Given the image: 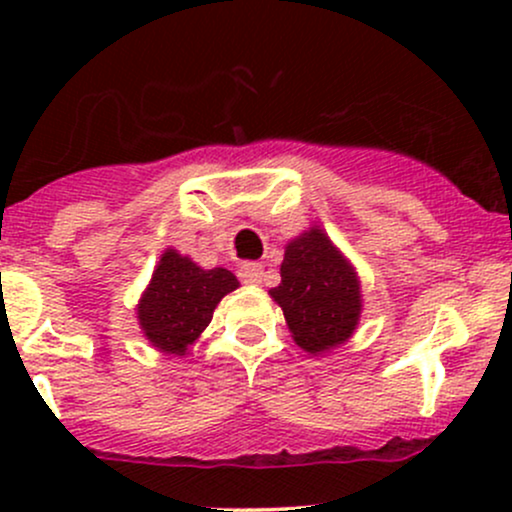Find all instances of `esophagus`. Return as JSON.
Wrapping results in <instances>:
<instances>
[{
  "label": "esophagus",
  "instance_id": "1",
  "mask_svg": "<svg viewBox=\"0 0 512 512\" xmlns=\"http://www.w3.org/2000/svg\"><path fill=\"white\" fill-rule=\"evenodd\" d=\"M238 276H240V281H245V284H260L262 276H264V267L260 262H245V264H240Z\"/></svg>",
  "mask_w": 512,
  "mask_h": 512
}]
</instances>
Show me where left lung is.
<instances>
[{"mask_svg": "<svg viewBox=\"0 0 512 512\" xmlns=\"http://www.w3.org/2000/svg\"><path fill=\"white\" fill-rule=\"evenodd\" d=\"M269 293L284 310L296 344L310 354L344 344L361 315L354 269L320 228L289 243L281 284Z\"/></svg>", "mask_w": 512, "mask_h": 512, "instance_id": "obj_1", "label": "left lung"}]
</instances>
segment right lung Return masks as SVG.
<instances>
[{
    "label": "right lung",
    "mask_w": 512,
    "mask_h": 512,
    "mask_svg": "<svg viewBox=\"0 0 512 512\" xmlns=\"http://www.w3.org/2000/svg\"><path fill=\"white\" fill-rule=\"evenodd\" d=\"M233 289H238V279L228 269H202L190 257L168 250L137 308L139 325L156 349L182 356Z\"/></svg>",
    "instance_id": "1"
}]
</instances>
